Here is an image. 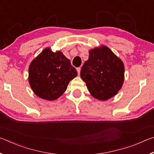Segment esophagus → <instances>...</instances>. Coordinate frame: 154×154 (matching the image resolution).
<instances>
[{"mask_svg": "<svg viewBox=\"0 0 154 154\" xmlns=\"http://www.w3.org/2000/svg\"><path fill=\"white\" fill-rule=\"evenodd\" d=\"M77 72H78V75H79V74H80V71H81V68H80V67L77 68Z\"/></svg>", "mask_w": 154, "mask_h": 154, "instance_id": "34e87169", "label": "esophagus"}]
</instances>
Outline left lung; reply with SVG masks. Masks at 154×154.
Instances as JSON below:
<instances>
[{"instance_id":"8db88e82","label":"left lung","mask_w":154,"mask_h":154,"mask_svg":"<svg viewBox=\"0 0 154 154\" xmlns=\"http://www.w3.org/2000/svg\"><path fill=\"white\" fill-rule=\"evenodd\" d=\"M80 76L94 98L106 100L122 88L124 65L108 47L102 45L89 51V58L83 64Z\"/></svg>"}]
</instances>
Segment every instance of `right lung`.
I'll list each match as a JSON object with an SVG mask.
<instances>
[{
	"instance_id": "1",
	"label": "right lung",
	"mask_w": 154,
	"mask_h": 154,
	"mask_svg": "<svg viewBox=\"0 0 154 154\" xmlns=\"http://www.w3.org/2000/svg\"><path fill=\"white\" fill-rule=\"evenodd\" d=\"M77 76L76 69L62 52H54L49 48L31 62L28 69V82L33 92L47 100L60 97L70 81Z\"/></svg>"
}]
</instances>
